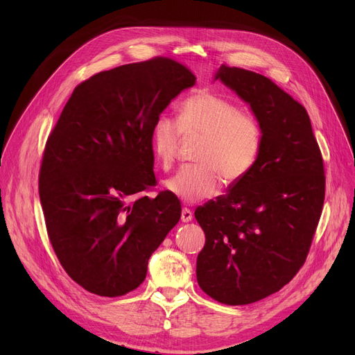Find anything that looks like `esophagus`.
Listing matches in <instances>:
<instances>
[{
	"instance_id": "1",
	"label": "esophagus",
	"mask_w": 355,
	"mask_h": 355,
	"mask_svg": "<svg viewBox=\"0 0 355 355\" xmlns=\"http://www.w3.org/2000/svg\"><path fill=\"white\" fill-rule=\"evenodd\" d=\"M191 218H193V211L190 210V209H182V211H181V221H184V223H189V221H191Z\"/></svg>"
}]
</instances>
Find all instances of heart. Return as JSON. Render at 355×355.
Masks as SVG:
<instances>
[{
	"label": "heart",
	"mask_w": 355,
	"mask_h": 355,
	"mask_svg": "<svg viewBox=\"0 0 355 355\" xmlns=\"http://www.w3.org/2000/svg\"><path fill=\"white\" fill-rule=\"evenodd\" d=\"M181 134L202 138L194 155L197 164L180 168L165 182L166 190L185 202L214 197L220 176L227 185L243 180L253 170L263 144V128L254 115L209 90L185 98L177 121L162 115L154 122L151 145L164 170H170L177 158Z\"/></svg>",
	"instance_id": "b5f03b06"
}]
</instances>
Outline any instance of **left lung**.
I'll return each mask as SVG.
<instances>
[{"instance_id":"8db88e82","label":"left lung","mask_w":355,"mask_h":355,"mask_svg":"<svg viewBox=\"0 0 355 355\" xmlns=\"http://www.w3.org/2000/svg\"><path fill=\"white\" fill-rule=\"evenodd\" d=\"M217 79L250 105L263 144L243 180L196 209L206 233L197 282L220 304L248 305L304 266L324 206V159L306 109L275 82L227 64Z\"/></svg>"}]
</instances>
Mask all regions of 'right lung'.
<instances>
[{"instance_id":"add662e5","label":"right lung","mask_w":355,"mask_h":355,"mask_svg":"<svg viewBox=\"0 0 355 355\" xmlns=\"http://www.w3.org/2000/svg\"><path fill=\"white\" fill-rule=\"evenodd\" d=\"M194 83L187 66L158 55L95 74L63 107L44 146L39 194L53 250L83 289L107 297L137 289L178 223L177 196L142 193L157 185L153 125Z\"/></svg>"}]
</instances>
